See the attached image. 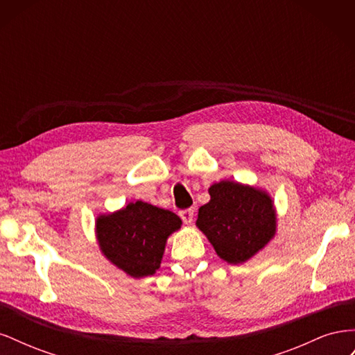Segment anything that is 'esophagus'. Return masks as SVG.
<instances>
[{
  "mask_svg": "<svg viewBox=\"0 0 355 355\" xmlns=\"http://www.w3.org/2000/svg\"><path fill=\"white\" fill-rule=\"evenodd\" d=\"M179 214H180L182 220H184L185 223H191L192 218H194V209L189 207V209H185V210H180Z\"/></svg>",
  "mask_w": 355,
  "mask_h": 355,
  "instance_id": "34e87169",
  "label": "esophagus"
}]
</instances>
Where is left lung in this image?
<instances>
[{"label":"left lung","instance_id":"1","mask_svg":"<svg viewBox=\"0 0 355 355\" xmlns=\"http://www.w3.org/2000/svg\"><path fill=\"white\" fill-rule=\"evenodd\" d=\"M209 194L210 201L198 210L197 227L223 261H249L274 237V202L265 191L222 180L209 188Z\"/></svg>","mask_w":355,"mask_h":355}]
</instances>
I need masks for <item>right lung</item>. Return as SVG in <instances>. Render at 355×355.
<instances>
[{"mask_svg":"<svg viewBox=\"0 0 355 355\" xmlns=\"http://www.w3.org/2000/svg\"><path fill=\"white\" fill-rule=\"evenodd\" d=\"M180 225V218L173 211L136 201L99 216L96 235L106 259L125 274L139 278L155 274L168 235Z\"/></svg>","mask_w":355,"mask_h":355,"instance_id":"obj_1","label":"right lung"}]
</instances>
